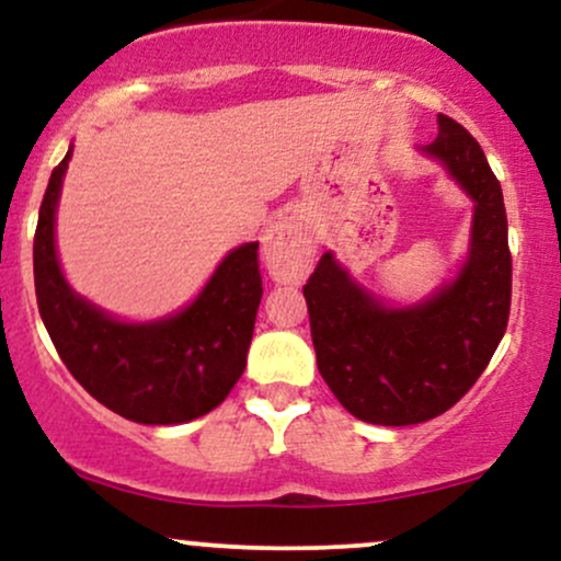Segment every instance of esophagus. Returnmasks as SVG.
Segmentation results:
<instances>
[{"mask_svg": "<svg viewBox=\"0 0 561 561\" xmlns=\"http://www.w3.org/2000/svg\"><path fill=\"white\" fill-rule=\"evenodd\" d=\"M313 242L306 221L295 210L276 216L263 234V259L272 274L285 285H298L311 266Z\"/></svg>", "mask_w": 561, "mask_h": 561, "instance_id": "esophagus-1", "label": "esophagus"}]
</instances>
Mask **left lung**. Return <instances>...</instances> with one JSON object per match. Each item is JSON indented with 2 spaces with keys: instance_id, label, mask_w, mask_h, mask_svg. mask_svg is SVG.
<instances>
[{
  "instance_id": "8db88e82",
  "label": "left lung",
  "mask_w": 561,
  "mask_h": 561,
  "mask_svg": "<svg viewBox=\"0 0 561 561\" xmlns=\"http://www.w3.org/2000/svg\"><path fill=\"white\" fill-rule=\"evenodd\" d=\"M472 197L467 263L420 306L392 308L321 255L302 295L324 382L356 420L403 427L435 420L478 382L512 306L504 195L478 139L448 115L422 147Z\"/></svg>"
}]
</instances>
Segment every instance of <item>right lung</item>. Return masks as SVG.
<instances>
[{
    "label": "right lung",
    "instance_id": "obj_1",
    "mask_svg": "<svg viewBox=\"0 0 561 561\" xmlns=\"http://www.w3.org/2000/svg\"><path fill=\"white\" fill-rule=\"evenodd\" d=\"M68 156L49 176L34 237L36 302L62 364L102 405L139 424H182L214 411L242 377L263 295L259 242L234 248L203 293L173 317L128 324L76 295L55 250Z\"/></svg>",
    "mask_w": 561,
    "mask_h": 561
}]
</instances>
